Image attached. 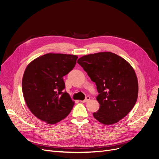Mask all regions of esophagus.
Returning a JSON list of instances; mask_svg holds the SVG:
<instances>
[{"label": "esophagus", "mask_w": 159, "mask_h": 159, "mask_svg": "<svg viewBox=\"0 0 159 159\" xmlns=\"http://www.w3.org/2000/svg\"><path fill=\"white\" fill-rule=\"evenodd\" d=\"M89 99H90V97H87L84 100V101H81L80 102H83V103H85V102H87L88 101H89Z\"/></svg>", "instance_id": "34e87169"}]
</instances>
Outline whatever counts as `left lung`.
Here are the masks:
<instances>
[{"label": "left lung", "instance_id": "obj_1", "mask_svg": "<svg viewBox=\"0 0 159 159\" xmlns=\"http://www.w3.org/2000/svg\"><path fill=\"white\" fill-rule=\"evenodd\" d=\"M95 82L99 110L93 113L101 123L111 125L125 117L134 107L139 86L135 72L130 64L111 52L84 55L77 61Z\"/></svg>", "mask_w": 159, "mask_h": 159}]
</instances>
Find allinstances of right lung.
<instances>
[{
	"label": "right lung",
	"instance_id": "obj_1",
	"mask_svg": "<svg viewBox=\"0 0 159 159\" xmlns=\"http://www.w3.org/2000/svg\"><path fill=\"white\" fill-rule=\"evenodd\" d=\"M78 57L47 53L31 61L24 73L22 88L31 112L49 124L60 122L71 112L75 104L63 90V77L76 64Z\"/></svg>",
	"mask_w": 159,
	"mask_h": 159
}]
</instances>
